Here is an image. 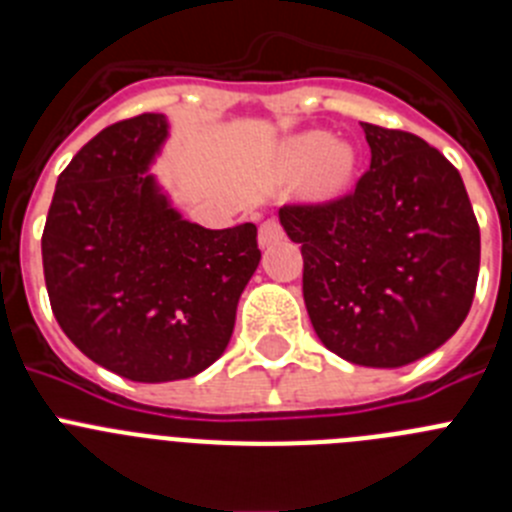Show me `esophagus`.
<instances>
[{
	"label": "esophagus",
	"mask_w": 512,
	"mask_h": 512,
	"mask_svg": "<svg viewBox=\"0 0 512 512\" xmlns=\"http://www.w3.org/2000/svg\"><path fill=\"white\" fill-rule=\"evenodd\" d=\"M282 238H284V230H282V225H279V220H274V217H269V220H264V223L259 225L261 248L274 246V243H279Z\"/></svg>",
	"instance_id": "obj_1"
}]
</instances>
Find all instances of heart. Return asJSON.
I'll use <instances>...</instances> for the list:
<instances>
[{"label": "heart", "mask_w": 512, "mask_h": 512, "mask_svg": "<svg viewBox=\"0 0 512 512\" xmlns=\"http://www.w3.org/2000/svg\"><path fill=\"white\" fill-rule=\"evenodd\" d=\"M284 161L289 169L312 171V192L318 197H333L348 184L356 166L354 148L333 140L323 130H307L295 135L284 146Z\"/></svg>", "instance_id": "b5f03b06"}]
</instances>
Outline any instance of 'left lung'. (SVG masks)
Listing matches in <instances>:
<instances>
[{"label": "left lung", "mask_w": 512, "mask_h": 512, "mask_svg": "<svg viewBox=\"0 0 512 512\" xmlns=\"http://www.w3.org/2000/svg\"><path fill=\"white\" fill-rule=\"evenodd\" d=\"M372 166L343 200L282 207L302 246V295L320 343L341 359L397 369L433 354L467 318L479 225L459 171L405 130L361 122Z\"/></svg>", "instance_id": "obj_1"}]
</instances>
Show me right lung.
<instances>
[{"instance_id": "1", "label": "right lung", "mask_w": 512, "mask_h": 512, "mask_svg": "<svg viewBox=\"0 0 512 512\" xmlns=\"http://www.w3.org/2000/svg\"><path fill=\"white\" fill-rule=\"evenodd\" d=\"M158 112L104 128L58 176L43 230L53 315L94 364L130 382L205 372L228 348L261 261L256 225L210 230L176 210L151 166Z\"/></svg>"}]
</instances>
